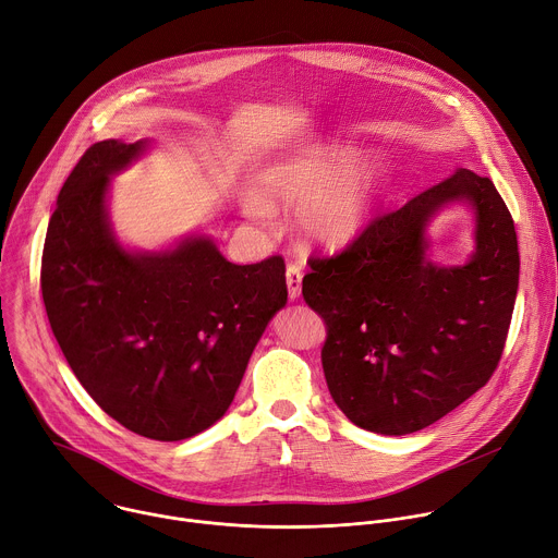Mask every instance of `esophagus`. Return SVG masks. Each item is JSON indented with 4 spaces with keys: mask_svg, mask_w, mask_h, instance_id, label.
Masks as SVG:
<instances>
[{
    "mask_svg": "<svg viewBox=\"0 0 558 558\" xmlns=\"http://www.w3.org/2000/svg\"><path fill=\"white\" fill-rule=\"evenodd\" d=\"M302 276H304L302 267H298V265L287 267V287H289V298L291 300H298L300 293H302Z\"/></svg>",
    "mask_w": 558,
    "mask_h": 558,
    "instance_id": "esophagus-1",
    "label": "esophagus"
}]
</instances>
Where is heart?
Returning <instances> with one entry per match:
<instances>
[{"mask_svg": "<svg viewBox=\"0 0 558 558\" xmlns=\"http://www.w3.org/2000/svg\"><path fill=\"white\" fill-rule=\"evenodd\" d=\"M265 192L287 205H300L298 222L306 241L323 250H342L368 229L379 198L381 170L357 163L353 145H315L287 154L265 172ZM243 209L258 222L274 218V205L260 192L243 196Z\"/></svg>", "mask_w": 558, "mask_h": 558, "instance_id": "obj_1", "label": "heart"}]
</instances>
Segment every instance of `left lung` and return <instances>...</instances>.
<instances>
[{
	"label": "left lung",
	"instance_id": "8db88e82",
	"mask_svg": "<svg viewBox=\"0 0 558 558\" xmlns=\"http://www.w3.org/2000/svg\"><path fill=\"white\" fill-rule=\"evenodd\" d=\"M452 204L475 220V252L463 266L427 256V227ZM308 265L302 295L327 325V386L355 426L417 433L495 373L519 289V245L490 179L457 170L371 222L340 256Z\"/></svg>",
	"mask_w": 558,
	"mask_h": 558
}]
</instances>
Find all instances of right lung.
<instances>
[{
  "label": "right lung",
  "instance_id": "1",
  "mask_svg": "<svg viewBox=\"0 0 558 558\" xmlns=\"http://www.w3.org/2000/svg\"><path fill=\"white\" fill-rule=\"evenodd\" d=\"M151 141L95 143L48 225L41 295L76 379L128 430L190 439L233 402L250 357L287 304L280 256L233 265L207 233L132 250L110 220L112 177Z\"/></svg>",
  "mask_w": 558,
  "mask_h": 558
}]
</instances>
